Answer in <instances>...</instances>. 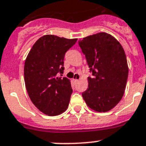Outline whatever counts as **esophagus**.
I'll list each match as a JSON object with an SVG mask.
<instances>
[{
	"label": "esophagus",
	"instance_id": "1",
	"mask_svg": "<svg viewBox=\"0 0 146 146\" xmlns=\"http://www.w3.org/2000/svg\"><path fill=\"white\" fill-rule=\"evenodd\" d=\"M73 81H74V83H77V82H79V80H77V79H74V80H73Z\"/></svg>",
	"mask_w": 146,
	"mask_h": 146
}]
</instances>
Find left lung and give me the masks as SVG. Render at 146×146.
I'll return each mask as SVG.
<instances>
[{"label":"left lung","instance_id":"obj_1","mask_svg":"<svg viewBox=\"0 0 146 146\" xmlns=\"http://www.w3.org/2000/svg\"><path fill=\"white\" fill-rule=\"evenodd\" d=\"M93 77L82 94L88 107L98 112L111 110L122 98L129 68L122 46L114 37L99 33L79 41Z\"/></svg>","mask_w":146,"mask_h":146}]
</instances>
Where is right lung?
Returning a JSON list of instances; mask_svg holds the SVG:
<instances>
[{"label": "right lung", "mask_w": 146, "mask_h": 146, "mask_svg": "<svg viewBox=\"0 0 146 146\" xmlns=\"http://www.w3.org/2000/svg\"><path fill=\"white\" fill-rule=\"evenodd\" d=\"M77 40L45 35L36 41L25 60L24 75L29 98L48 116L61 114L69 106L71 82L58 74L64 72L65 53Z\"/></svg>", "instance_id": "add662e5"}]
</instances>
